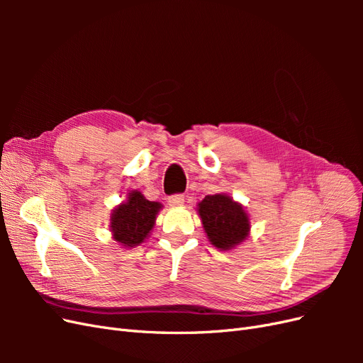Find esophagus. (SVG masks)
I'll use <instances>...</instances> for the list:
<instances>
[{
    "mask_svg": "<svg viewBox=\"0 0 363 363\" xmlns=\"http://www.w3.org/2000/svg\"><path fill=\"white\" fill-rule=\"evenodd\" d=\"M168 204L171 207H180L184 204V195L182 194H175V195H171L168 199Z\"/></svg>",
    "mask_w": 363,
    "mask_h": 363,
    "instance_id": "34e87169",
    "label": "esophagus"
}]
</instances>
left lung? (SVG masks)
<instances>
[{"label": "left lung", "instance_id": "1", "mask_svg": "<svg viewBox=\"0 0 363 363\" xmlns=\"http://www.w3.org/2000/svg\"><path fill=\"white\" fill-rule=\"evenodd\" d=\"M208 242L221 251H230L250 236V216L245 207L227 194L206 195L196 204Z\"/></svg>", "mask_w": 363, "mask_h": 363}]
</instances>
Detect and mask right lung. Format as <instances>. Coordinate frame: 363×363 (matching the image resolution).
Instances as JSON below:
<instances>
[{
  "label": "right lung",
  "instance_id": "obj_1",
  "mask_svg": "<svg viewBox=\"0 0 363 363\" xmlns=\"http://www.w3.org/2000/svg\"><path fill=\"white\" fill-rule=\"evenodd\" d=\"M163 207L162 203L148 201L140 191L127 192V199L111 213V232L118 245L135 248L150 238L156 218Z\"/></svg>",
  "mask_w": 363,
  "mask_h": 363
}]
</instances>
